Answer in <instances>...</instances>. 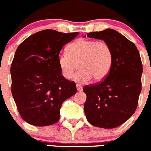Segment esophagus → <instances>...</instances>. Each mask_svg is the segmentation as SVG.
<instances>
[{"mask_svg": "<svg viewBox=\"0 0 151 151\" xmlns=\"http://www.w3.org/2000/svg\"><path fill=\"white\" fill-rule=\"evenodd\" d=\"M76 88H77V90L78 91H82V87L79 85V84H77V85H76Z\"/></svg>", "mask_w": 151, "mask_h": 151, "instance_id": "esophagus-1", "label": "esophagus"}]
</instances>
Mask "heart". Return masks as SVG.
Segmentation results:
<instances>
[{"mask_svg":"<svg viewBox=\"0 0 151 151\" xmlns=\"http://www.w3.org/2000/svg\"><path fill=\"white\" fill-rule=\"evenodd\" d=\"M67 52L58 56V66L66 79H70L77 69L79 71L74 78L79 82H87L94 78L100 82L109 74L113 62V50L105 41L79 39L70 44Z\"/></svg>","mask_w":151,"mask_h":151,"instance_id":"heart-1","label":"heart"}]
</instances>
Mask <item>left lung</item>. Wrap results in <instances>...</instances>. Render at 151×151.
<instances>
[{"instance_id":"left-lung-1","label":"left lung","mask_w":151,"mask_h":151,"mask_svg":"<svg viewBox=\"0 0 151 151\" xmlns=\"http://www.w3.org/2000/svg\"><path fill=\"white\" fill-rule=\"evenodd\" d=\"M88 38L106 41L111 47L113 62L102 82L85 85L84 105L89 123L103 129L119 126L135 112L141 91L143 66L134 44L111 29L88 33Z\"/></svg>"}]
</instances>
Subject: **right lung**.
Here are the masks:
<instances>
[{
    "mask_svg": "<svg viewBox=\"0 0 151 151\" xmlns=\"http://www.w3.org/2000/svg\"><path fill=\"white\" fill-rule=\"evenodd\" d=\"M78 32L45 29L19 45L10 67L11 91L19 115L35 126H47L60 119L65 100L76 93V85L61 75L58 56Z\"/></svg>",
    "mask_w": 151,
    "mask_h": 151,
    "instance_id": "obj_1",
    "label": "right lung"
}]
</instances>
